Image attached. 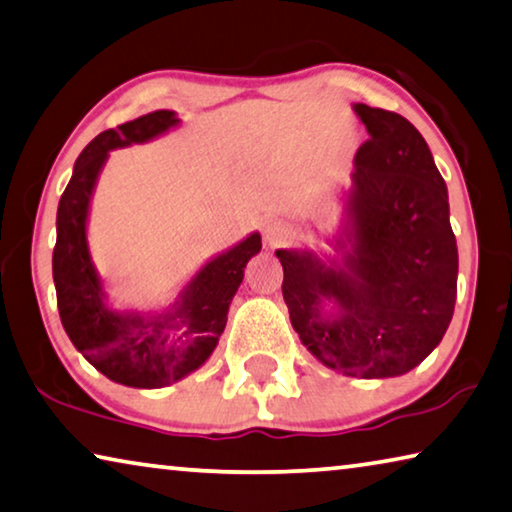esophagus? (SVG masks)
<instances>
[{"label": "esophagus", "instance_id": "obj_1", "mask_svg": "<svg viewBox=\"0 0 512 512\" xmlns=\"http://www.w3.org/2000/svg\"><path fill=\"white\" fill-rule=\"evenodd\" d=\"M262 234L269 246H278V243L289 237V225L285 221H280V218H269V221H264Z\"/></svg>", "mask_w": 512, "mask_h": 512}]
</instances>
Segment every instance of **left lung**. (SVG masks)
<instances>
[{"instance_id": "8db88e82", "label": "left lung", "mask_w": 512, "mask_h": 512, "mask_svg": "<svg viewBox=\"0 0 512 512\" xmlns=\"http://www.w3.org/2000/svg\"><path fill=\"white\" fill-rule=\"evenodd\" d=\"M369 141L355 154L335 257L275 250L291 326L316 360L344 376L394 378L424 362L449 328L458 246L449 193L417 127L353 104ZM333 307L325 310V303Z\"/></svg>"}]
</instances>
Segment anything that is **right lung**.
<instances>
[{"label":"right lung","instance_id":"right-lung-1","mask_svg":"<svg viewBox=\"0 0 512 512\" xmlns=\"http://www.w3.org/2000/svg\"><path fill=\"white\" fill-rule=\"evenodd\" d=\"M180 125L175 111L159 109L107 129L81 150L56 212L52 275L61 323L77 351L113 383L136 389L173 385L209 360L223 335L227 310L248 259L262 250L259 232L223 250L186 282L161 312L118 310L88 250L86 223L93 191L109 152L159 139Z\"/></svg>","mask_w":512,"mask_h":512}]
</instances>
